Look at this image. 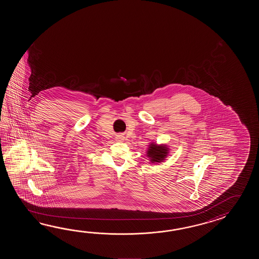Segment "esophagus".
Returning a JSON list of instances; mask_svg holds the SVG:
<instances>
[{
	"label": "esophagus",
	"instance_id": "obj_1",
	"mask_svg": "<svg viewBox=\"0 0 259 259\" xmlns=\"http://www.w3.org/2000/svg\"><path fill=\"white\" fill-rule=\"evenodd\" d=\"M117 139H118V140H122V139H123V136L119 135V136H117Z\"/></svg>",
	"mask_w": 259,
	"mask_h": 259
}]
</instances>
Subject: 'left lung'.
Returning a JSON list of instances; mask_svg holds the SVG:
<instances>
[{
	"label": "left lung",
	"instance_id": "8db88e82",
	"mask_svg": "<svg viewBox=\"0 0 259 259\" xmlns=\"http://www.w3.org/2000/svg\"><path fill=\"white\" fill-rule=\"evenodd\" d=\"M169 154V147L166 144H157L156 143H150L148 149L146 151V155L149 158V162L152 164H159Z\"/></svg>",
	"mask_w": 259,
	"mask_h": 259
}]
</instances>
